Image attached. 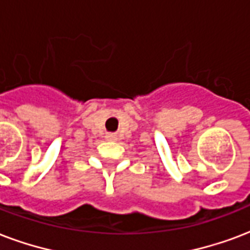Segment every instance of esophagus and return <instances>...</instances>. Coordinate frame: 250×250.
<instances>
[{"label": "esophagus", "mask_w": 250, "mask_h": 250, "mask_svg": "<svg viewBox=\"0 0 250 250\" xmlns=\"http://www.w3.org/2000/svg\"><path fill=\"white\" fill-rule=\"evenodd\" d=\"M106 139H107V140H115V135L110 133V135H107V136H106Z\"/></svg>", "instance_id": "esophagus-1"}]
</instances>
